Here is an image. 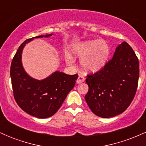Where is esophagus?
<instances>
[{
  "mask_svg": "<svg viewBox=\"0 0 146 146\" xmlns=\"http://www.w3.org/2000/svg\"><path fill=\"white\" fill-rule=\"evenodd\" d=\"M84 81V77L82 76V75H79L76 82H77V84H80V83L83 82Z\"/></svg>",
  "mask_w": 146,
  "mask_h": 146,
  "instance_id": "1",
  "label": "esophagus"
}]
</instances>
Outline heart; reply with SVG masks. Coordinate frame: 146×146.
<instances>
[{
    "label": "heart",
    "instance_id": "heart-1",
    "mask_svg": "<svg viewBox=\"0 0 146 146\" xmlns=\"http://www.w3.org/2000/svg\"><path fill=\"white\" fill-rule=\"evenodd\" d=\"M73 53L81 58V64L84 69L86 71H97L106 63L110 47L103 40H93L75 45ZM67 59H70L69 56H67Z\"/></svg>",
    "mask_w": 146,
    "mask_h": 146
}]
</instances>
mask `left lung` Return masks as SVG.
<instances>
[{
    "instance_id": "obj_1",
    "label": "left lung",
    "mask_w": 146,
    "mask_h": 146,
    "mask_svg": "<svg viewBox=\"0 0 146 146\" xmlns=\"http://www.w3.org/2000/svg\"><path fill=\"white\" fill-rule=\"evenodd\" d=\"M139 62L131 46L123 42L103 68L87 75L85 100L97 116L109 118L125 111L138 86Z\"/></svg>"
}]
</instances>
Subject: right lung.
I'll return each instance as SVG.
<instances>
[{
  "label": "right lung",
  "mask_w": 146,
  "mask_h": 146,
  "mask_svg": "<svg viewBox=\"0 0 146 146\" xmlns=\"http://www.w3.org/2000/svg\"><path fill=\"white\" fill-rule=\"evenodd\" d=\"M52 35L34 38H48ZM34 38L26 40L19 46L11 62L10 75L14 97L18 105L31 116L44 119L53 116L59 110L74 87L78 75L56 71L42 80L29 76L22 65V52L25 44Z\"/></svg>",
  "instance_id": "add662e5"
}]
</instances>
